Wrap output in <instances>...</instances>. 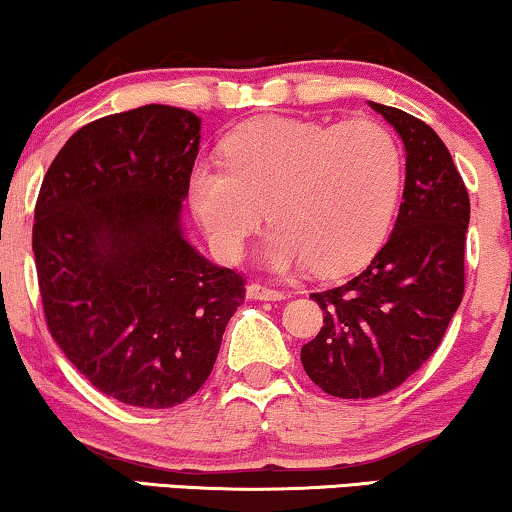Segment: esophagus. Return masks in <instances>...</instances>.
Returning a JSON list of instances; mask_svg holds the SVG:
<instances>
[{"instance_id": "obj_1", "label": "esophagus", "mask_w": 512, "mask_h": 512, "mask_svg": "<svg viewBox=\"0 0 512 512\" xmlns=\"http://www.w3.org/2000/svg\"><path fill=\"white\" fill-rule=\"evenodd\" d=\"M247 296L251 300H284L286 293L277 291V289H270V286H263V284H249L247 286Z\"/></svg>"}]
</instances>
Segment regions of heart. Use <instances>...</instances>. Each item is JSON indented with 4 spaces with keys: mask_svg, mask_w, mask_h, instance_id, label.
<instances>
[{
    "mask_svg": "<svg viewBox=\"0 0 512 512\" xmlns=\"http://www.w3.org/2000/svg\"><path fill=\"white\" fill-rule=\"evenodd\" d=\"M226 167L200 160L188 202L209 244L235 261L261 223L272 228L261 261L272 270L312 263L319 275L359 268L382 247L403 184V153L373 118L324 125L263 118L228 137Z\"/></svg>",
    "mask_w": 512,
    "mask_h": 512,
    "instance_id": "1",
    "label": "heart"
}]
</instances>
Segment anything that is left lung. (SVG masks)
<instances>
[{"instance_id": "obj_1", "label": "left lung", "mask_w": 512, "mask_h": 512, "mask_svg": "<svg viewBox=\"0 0 512 512\" xmlns=\"http://www.w3.org/2000/svg\"><path fill=\"white\" fill-rule=\"evenodd\" d=\"M368 104L401 137L405 188L394 230L368 268L312 293L324 326L300 361L338 398H375L408 380L436 352L464 296L471 202L450 151L419 118Z\"/></svg>"}]
</instances>
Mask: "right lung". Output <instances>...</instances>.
Returning <instances> with one entry per match:
<instances>
[{
    "label": "right lung",
    "mask_w": 512,
    "mask_h": 512,
    "mask_svg": "<svg viewBox=\"0 0 512 512\" xmlns=\"http://www.w3.org/2000/svg\"><path fill=\"white\" fill-rule=\"evenodd\" d=\"M193 111L144 104L83 125L48 167L32 251L53 340L116 401L172 408L212 373L244 279L188 242Z\"/></svg>",
    "instance_id": "obj_1"
}]
</instances>
